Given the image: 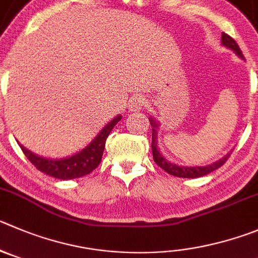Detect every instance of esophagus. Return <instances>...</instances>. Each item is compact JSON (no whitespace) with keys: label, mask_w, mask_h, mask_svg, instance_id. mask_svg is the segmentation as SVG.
Listing matches in <instances>:
<instances>
[{"label":"esophagus","mask_w":258,"mask_h":258,"mask_svg":"<svg viewBox=\"0 0 258 258\" xmlns=\"http://www.w3.org/2000/svg\"><path fill=\"white\" fill-rule=\"evenodd\" d=\"M144 105H145V98L141 95L135 96L134 99H131V102L128 103V109L131 112H140Z\"/></svg>","instance_id":"1"}]
</instances>
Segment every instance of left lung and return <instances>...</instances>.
I'll return each instance as SVG.
<instances>
[{
	"label": "left lung",
	"instance_id": "1",
	"mask_svg": "<svg viewBox=\"0 0 258 258\" xmlns=\"http://www.w3.org/2000/svg\"><path fill=\"white\" fill-rule=\"evenodd\" d=\"M221 44L224 47L229 48L232 49L233 52L237 54L239 58H244L242 54V50H240L239 45L235 43V40L233 39L232 37H229L228 34L223 33L221 34ZM150 119V124L153 127V140H151V149H153V158L154 162L159 165V167L164 169L165 172L169 173V174L174 175V177H179V178H199V177H204V175L209 174V173L214 172L218 168H220L224 163L227 162L228 158L230 156V154H227V155L224 156V158L219 159L218 162L213 163V164L205 165V167H183V165H178L174 164V163L168 162L167 159L162 155L160 150L158 148V131H159V122H156V119L154 117L149 118Z\"/></svg>",
	"mask_w": 258,
	"mask_h": 258
}]
</instances>
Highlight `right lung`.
Masks as SVG:
<instances>
[{
	"label": "right lung",
	"instance_id": "1",
	"mask_svg": "<svg viewBox=\"0 0 258 258\" xmlns=\"http://www.w3.org/2000/svg\"><path fill=\"white\" fill-rule=\"evenodd\" d=\"M122 115L118 114L110 122H108L103 130H100L99 134L94 137V140L89 144L88 146L80 150L79 153L74 154L71 156L61 159H52L44 158V156L37 155L31 153L30 150L20 145L21 150L25 154L26 158L30 160V163L40 170L42 173L50 175L57 179H74V178H80L84 175L93 172L102 160L103 151L105 148V140L109 136L110 131L114 128L115 124L121 121Z\"/></svg>",
	"mask_w": 258,
	"mask_h": 258
}]
</instances>
